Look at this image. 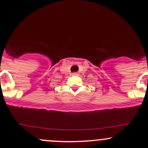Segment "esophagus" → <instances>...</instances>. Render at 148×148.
I'll list each match as a JSON object with an SVG mask.
<instances>
[{
	"label": "esophagus",
	"instance_id": "obj_1",
	"mask_svg": "<svg viewBox=\"0 0 148 148\" xmlns=\"http://www.w3.org/2000/svg\"><path fill=\"white\" fill-rule=\"evenodd\" d=\"M73 75H77L78 73H73Z\"/></svg>",
	"mask_w": 148,
	"mask_h": 148
}]
</instances>
